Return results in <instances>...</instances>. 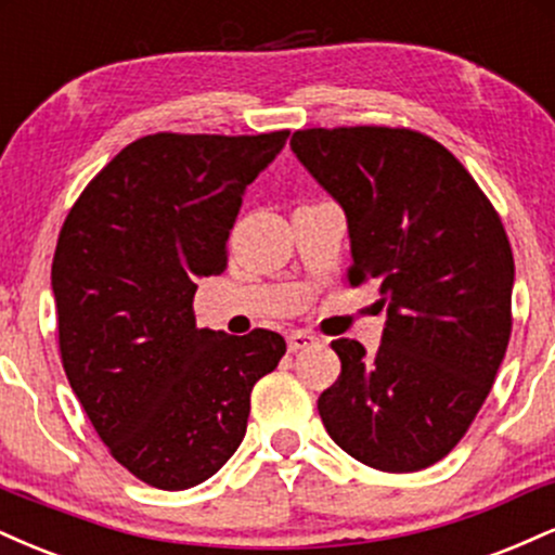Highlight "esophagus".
<instances>
[{"mask_svg":"<svg viewBox=\"0 0 555 555\" xmlns=\"http://www.w3.org/2000/svg\"><path fill=\"white\" fill-rule=\"evenodd\" d=\"M286 344H289V352H299V349L315 347V344H321V339L315 334H310V331H292L286 336Z\"/></svg>","mask_w":555,"mask_h":555,"instance_id":"1","label":"esophagus"}]
</instances>
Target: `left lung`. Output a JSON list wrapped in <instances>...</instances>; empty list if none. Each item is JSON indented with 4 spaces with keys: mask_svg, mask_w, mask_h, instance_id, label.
I'll use <instances>...</instances> for the list:
<instances>
[{
    "mask_svg": "<svg viewBox=\"0 0 555 555\" xmlns=\"http://www.w3.org/2000/svg\"><path fill=\"white\" fill-rule=\"evenodd\" d=\"M289 145L347 216L349 282L378 284L386 308L373 358L354 339L331 341L341 375L318 412L358 462L417 473L462 441L499 373L512 245L469 171L428 135L315 127Z\"/></svg>",
    "mask_w": 555,
    "mask_h": 555,
    "instance_id": "8db88e82",
    "label": "left lung"
}]
</instances>
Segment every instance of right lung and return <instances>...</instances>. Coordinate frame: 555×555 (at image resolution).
Here are the masks:
<instances>
[{"label":"right lung","instance_id":"1","mask_svg":"<svg viewBox=\"0 0 555 555\" xmlns=\"http://www.w3.org/2000/svg\"><path fill=\"white\" fill-rule=\"evenodd\" d=\"M289 132L145 135L82 190L56 242L52 292L67 380L132 475L184 490L219 473L250 391L286 352L276 331L197 328V279L227 269L247 184Z\"/></svg>","mask_w":555,"mask_h":555}]
</instances>
